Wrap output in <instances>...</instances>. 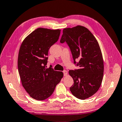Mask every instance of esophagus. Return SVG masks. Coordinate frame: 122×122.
Here are the masks:
<instances>
[{"instance_id": "esophagus-1", "label": "esophagus", "mask_w": 122, "mask_h": 122, "mask_svg": "<svg viewBox=\"0 0 122 122\" xmlns=\"http://www.w3.org/2000/svg\"><path fill=\"white\" fill-rule=\"evenodd\" d=\"M63 73H64V76H66L67 75V71L66 70L63 71Z\"/></svg>"}]
</instances>
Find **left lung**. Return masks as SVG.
<instances>
[{
  "instance_id": "8db88e82",
  "label": "left lung",
  "mask_w": 122,
  "mask_h": 122,
  "mask_svg": "<svg viewBox=\"0 0 122 122\" xmlns=\"http://www.w3.org/2000/svg\"><path fill=\"white\" fill-rule=\"evenodd\" d=\"M60 42L67 43L74 64L79 67L69 71L74 80L71 93L80 99L89 98L99 90L103 77V59L98 41L86 28L77 25L64 29Z\"/></svg>"
}]
</instances>
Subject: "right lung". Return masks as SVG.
Instances as JSON below:
<instances>
[{"label": "right lung", "mask_w": 122, "mask_h": 122, "mask_svg": "<svg viewBox=\"0 0 122 122\" xmlns=\"http://www.w3.org/2000/svg\"><path fill=\"white\" fill-rule=\"evenodd\" d=\"M60 30L39 28L24 39L19 49L18 68L23 86L37 100L49 98L63 77L61 71L47 68L50 48L57 42Z\"/></svg>", "instance_id": "obj_1"}]
</instances>
